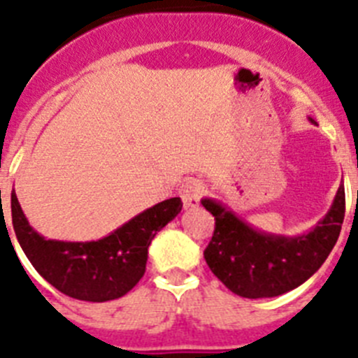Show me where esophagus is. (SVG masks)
<instances>
[{
	"label": "esophagus",
	"mask_w": 358,
	"mask_h": 358,
	"mask_svg": "<svg viewBox=\"0 0 358 358\" xmlns=\"http://www.w3.org/2000/svg\"><path fill=\"white\" fill-rule=\"evenodd\" d=\"M181 199L185 208H196L204 195V185L199 179H189L181 186Z\"/></svg>",
	"instance_id": "1"
}]
</instances>
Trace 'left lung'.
<instances>
[{"instance_id":"left-lung-1","label":"left lung","mask_w":358,"mask_h":358,"mask_svg":"<svg viewBox=\"0 0 358 358\" xmlns=\"http://www.w3.org/2000/svg\"><path fill=\"white\" fill-rule=\"evenodd\" d=\"M314 124V120L310 119ZM215 216V232L204 259L225 287L243 298H271L301 286L329 257L339 238L346 199L344 186L316 227L300 236H282L252 227L222 202L202 199Z\"/></svg>"}]
</instances>
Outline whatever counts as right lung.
Listing matches in <instances>:
<instances>
[{
    "mask_svg": "<svg viewBox=\"0 0 358 358\" xmlns=\"http://www.w3.org/2000/svg\"><path fill=\"white\" fill-rule=\"evenodd\" d=\"M182 209L179 196L145 209L97 241H58L38 234L12 193V225L35 270L60 293L85 301L120 298L145 273L154 236Z\"/></svg>",
    "mask_w": 358,
    "mask_h": 358,
    "instance_id": "add662e5",
    "label": "right lung"
}]
</instances>
